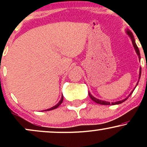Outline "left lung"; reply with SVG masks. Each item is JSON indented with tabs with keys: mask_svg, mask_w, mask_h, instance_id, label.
Instances as JSON below:
<instances>
[{
	"mask_svg": "<svg viewBox=\"0 0 147 147\" xmlns=\"http://www.w3.org/2000/svg\"><path fill=\"white\" fill-rule=\"evenodd\" d=\"M126 34H128V36H129L130 37V38H131V41H132V43H133V48H134L135 50H136V54H137V55H138V58H139V60L140 61V50H139V48H138L137 45H136V41H135V38H134V36H133V33L131 32V30H128V29L126 30ZM141 71H142V68H140L139 78H138V82L137 84H136V87L137 86H138V82H139V80H140V76H141ZM136 87L134 88V89H133L132 92H131V93H130V95H129V96H128V97H126L125 99H122V100H120V101H117V102H111V103H110V102H106V101L101 100V99H97V98H96V97H94V96H92V95H91V94H90V92H88V95H89V96H90V99H92V100L93 101V102H95L97 103V104H102V105H111H111H115V104H122V102H125V101L126 100V99H127L128 98H129V96L131 95V94L133 93V90H135V88H136Z\"/></svg>",
	"mask_w": 147,
	"mask_h": 147,
	"instance_id": "obj_1",
	"label": "left lung"
}]
</instances>
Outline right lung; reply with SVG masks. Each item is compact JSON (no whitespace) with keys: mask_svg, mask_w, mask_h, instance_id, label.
<instances>
[{"mask_svg":"<svg viewBox=\"0 0 147 147\" xmlns=\"http://www.w3.org/2000/svg\"><path fill=\"white\" fill-rule=\"evenodd\" d=\"M63 95H61V99H60V101H59V102H58V104H56V105H55V106H52V107H51V108H50V109H46V110H45V111H51V110H54V109H57V108H58V107H59V105H60V104H61V103H62V102H63Z\"/></svg>","mask_w":147,"mask_h":147,"instance_id":"obj_1","label":"right lung"}]
</instances>
